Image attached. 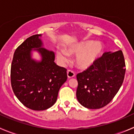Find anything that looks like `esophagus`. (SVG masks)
Returning a JSON list of instances; mask_svg holds the SVG:
<instances>
[{"label": "esophagus", "instance_id": "1", "mask_svg": "<svg viewBox=\"0 0 134 134\" xmlns=\"http://www.w3.org/2000/svg\"><path fill=\"white\" fill-rule=\"evenodd\" d=\"M75 72H73V71H71V70H69V71H67V77H68L69 78H73V77H75Z\"/></svg>", "mask_w": 134, "mask_h": 134}]
</instances>
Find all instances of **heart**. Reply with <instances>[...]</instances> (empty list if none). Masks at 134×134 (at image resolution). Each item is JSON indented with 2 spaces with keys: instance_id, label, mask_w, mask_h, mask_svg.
Segmentation results:
<instances>
[{
  "instance_id": "obj_1",
  "label": "heart",
  "mask_w": 134,
  "mask_h": 134,
  "mask_svg": "<svg viewBox=\"0 0 134 134\" xmlns=\"http://www.w3.org/2000/svg\"><path fill=\"white\" fill-rule=\"evenodd\" d=\"M104 45L101 42L87 40L72 44L65 51H58L56 56L62 63L69 60V55L76 56L75 63L78 69L86 70L95 63L103 52Z\"/></svg>"
}]
</instances>
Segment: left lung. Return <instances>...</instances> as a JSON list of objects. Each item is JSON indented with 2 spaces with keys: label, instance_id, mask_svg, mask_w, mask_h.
<instances>
[{
  "label": "left lung",
  "instance_id": "obj_1",
  "mask_svg": "<svg viewBox=\"0 0 134 134\" xmlns=\"http://www.w3.org/2000/svg\"><path fill=\"white\" fill-rule=\"evenodd\" d=\"M125 62L121 51L106 52L93 66L76 75V98L88 109L104 107L112 100L123 82Z\"/></svg>",
  "mask_w": 134,
  "mask_h": 134
}]
</instances>
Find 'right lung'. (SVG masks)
<instances>
[{"mask_svg":"<svg viewBox=\"0 0 134 134\" xmlns=\"http://www.w3.org/2000/svg\"><path fill=\"white\" fill-rule=\"evenodd\" d=\"M41 34L28 37L15 50L11 66V83L15 95L28 108L47 109L57 100L61 86L67 79V69L55 63L54 52L43 47ZM41 56L32 58V51Z\"/></svg>","mask_w":134,"mask_h":134,"instance_id":"1","label":"right lung"}]
</instances>
